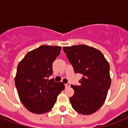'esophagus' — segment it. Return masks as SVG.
<instances>
[{
  "mask_svg": "<svg viewBox=\"0 0 128 128\" xmlns=\"http://www.w3.org/2000/svg\"><path fill=\"white\" fill-rule=\"evenodd\" d=\"M70 83H67V84H65V86H66V88H68L70 87Z\"/></svg>",
  "mask_w": 128,
  "mask_h": 128,
  "instance_id": "obj_1",
  "label": "esophagus"
}]
</instances>
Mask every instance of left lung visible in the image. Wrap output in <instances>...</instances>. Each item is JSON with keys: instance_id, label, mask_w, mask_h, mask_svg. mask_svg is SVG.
Listing matches in <instances>:
<instances>
[{"instance_id": "obj_1", "label": "left lung", "mask_w": 128, "mask_h": 128, "mask_svg": "<svg viewBox=\"0 0 128 128\" xmlns=\"http://www.w3.org/2000/svg\"><path fill=\"white\" fill-rule=\"evenodd\" d=\"M63 50L75 73L82 74L80 85H71L72 108L81 114H94L104 103L111 85L109 62L99 50L87 45L64 46Z\"/></svg>"}]
</instances>
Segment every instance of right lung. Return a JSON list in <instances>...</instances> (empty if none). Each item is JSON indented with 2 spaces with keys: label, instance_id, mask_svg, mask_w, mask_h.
<instances>
[{
  "label": "right lung",
  "instance_id": "right-lung-1",
  "mask_svg": "<svg viewBox=\"0 0 128 128\" xmlns=\"http://www.w3.org/2000/svg\"><path fill=\"white\" fill-rule=\"evenodd\" d=\"M60 51V46L42 45L28 52L19 62L15 85L21 102L32 113L41 114L51 110L65 88L62 82L48 79Z\"/></svg>",
  "mask_w": 128,
  "mask_h": 128
}]
</instances>
